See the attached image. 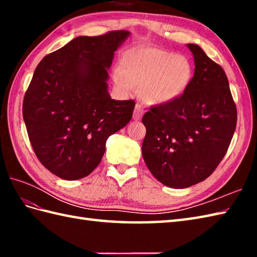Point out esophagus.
<instances>
[{
	"label": "esophagus",
	"instance_id": "1",
	"mask_svg": "<svg viewBox=\"0 0 257 257\" xmlns=\"http://www.w3.org/2000/svg\"><path fill=\"white\" fill-rule=\"evenodd\" d=\"M144 112H145V110H144L143 106H141L140 103H137V105H136V107H135V110H134V119L135 120H140L141 117L144 116Z\"/></svg>",
	"mask_w": 257,
	"mask_h": 257
}]
</instances>
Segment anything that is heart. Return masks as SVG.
<instances>
[{
    "label": "heart",
    "mask_w": 257,
    "mask_h": 257,
    "mask_svg": "<svg viewBox=\"0 0 257 257\" xmlns=\"http://www.w3.org/2000/svg\"><path fill=\"white\" fill-rule=\"evenodd\" d=\"M192 75V65L185 56L159 48L137 47L123 54L121 67L112 70V81L122 94H130L138 86L146 101L166 105L184 94Z\"/></svg>",
    "instance_id": "heart-1"
}]
</instances>
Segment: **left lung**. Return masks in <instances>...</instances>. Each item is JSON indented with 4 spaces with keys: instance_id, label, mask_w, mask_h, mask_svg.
<instances>
[{
    "instance_id": "left-lung-1",
    "label": "left lung",
    "mask_w": 257,
    "mask_h": 257,
    "mask_svg": "<svg viewBox=\"0 0 257 257\" xmlns=\"http://www.w3.org/2000/svg\"><path fill=\"white\" fill-rule=\"evenodd\" d=\"M194 76L184 94L143 117V157L158 181L184 189L203 181L225 156L236 128V106L223 68L195 44Z\"/></svg>"
}]
</instances>
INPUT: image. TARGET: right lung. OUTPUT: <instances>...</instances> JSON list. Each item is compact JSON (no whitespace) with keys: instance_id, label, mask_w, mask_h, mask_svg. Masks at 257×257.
<instances>
[{"instance_id":"obj_1","label":"right lung","mask_w":257,"mask_h":257,"mask_svg":"<svg viewBox=\"0 0 257 257\" xmlns=\"http://www.w3.org/2000/svg\"><path fill=\"white\" fill-rule=\"evenodd\" d=\"M130 36L113 31L78 36L42 59L23 101V118L36 157L68 181L95 170L109 136L130 121L134 100L111 99L108 69Z\"/></svg>"}]
</instances>
